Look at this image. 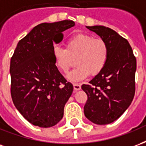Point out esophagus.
<instances>
[{
  "mask_svg": "<svg viewBox=\"0 0 146 146\" xmlns=\"http://www.w3.org/2000/svg\"><path fill=\"white\" fill-rule=\"evenodd\" d=\"M73 88H74V91L76 92V91H79L81 88V87L80 85L79 84H73Z\"/></svg>",
  "mask_w": 146,
  "mask_h": 146,
  "instance_id": "1",
  "label": "esophagus"
}]
</instances>
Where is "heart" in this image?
Here are the masks:
<instances>
[{
	"mask_svg": "<svg viewBox=\"0 0 146 146\" xmlns=\"http://www.w3.org/2000/svg\"><path fill=\"white\" fill-rule=\"evenodd\" d=\"M66 47L54 45L52 54L55 66L64 73L69 71L76 58V67L67 75V78L71 81H80L90 74L96 76L106 65L109 49L106 43L102 39L80 33L70 37Z\"/></svg>",
	"mask_w": 146,
	"mask_h": 146,
	"instance_id": "heart-1",
	"label": "heart"
}]
</instances>
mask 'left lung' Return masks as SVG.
Instances as JSON below:
<instances>
[{"label": "left lung", "mask_w": 146, "mask_h": 146, "mask_svg": "<svg viewBox=\"0 0 146 146\" xmlns=\"http://www.w3.org/2000/svg\"><path fill=\"white\" fill-rule=\"evenodd\" d=\"M108 46L109 57L104 69L81 88L88 95L84 112L99 125L113 123L129 107L135 93L136 58L128 41L110 28L87 27Z\"/></svg>", "instance_id": "obj_1"}]
</instances>
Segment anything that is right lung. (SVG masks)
<instances>
[{
	"label": "right lung",
	"instance_id": "add662e5",
	"mask_svg": "<svg viewBox=\"0 0 146 146\" xmlns=\"http://www.w3.org/2000/svg\"><path fill=\"white\" fill-rule=\"evenodd\" d=\"M72 20L41 23L20 40L11 58V95L15 106L35 126L51 127L63 117L73 86L54 65L53 42L74 27Z\"/></svg>",
	"mask_w": 146,
	"mask_h": 146
}]
</instances>
